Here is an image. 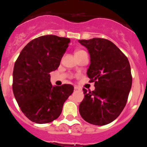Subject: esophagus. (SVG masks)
Wrapping results in <instances>:
<instances>
[{
  "instance_id": "34e87169",
  "label": "esophagus",
  "mask_w": 147,
  "mask_h": 147,
  "mask_svg": "<svg viewBox=\"0 0 147 147\" xmlns=\"http://www.w3.org/2000/svg\"><path fill=\"white\" fill-rule=\"evenodd\" d=\"M74 89H75V90H80V89H81V88H80V87H78V86H74Z\"/></svg>"
}]
</instances>
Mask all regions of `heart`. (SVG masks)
Masks as SVG:
<instances>
[{
  "label": "heart",
  "instance_id": "heart-1",
  "mask_svg": "<svg viewBox=\"0 0 147 147\" xmlns=\"http://www.w3.org/2000/svg\"><path fill=\"white\" fill-rule=\"evenodd\" d=\"M84 51L82 50H80V49H77V50H76L75 51V54H79V53H84Z\"/></svg>",
  "mask_w": 147,
  "mask_h": 147
}]
</instances>
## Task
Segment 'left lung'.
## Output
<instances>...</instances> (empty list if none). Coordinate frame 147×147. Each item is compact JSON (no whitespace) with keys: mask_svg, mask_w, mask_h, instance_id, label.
Here are the masks:
<instances>
[{"mask_svg":"<svg viewBox=\"0 0 147 147\" xmlns=\"http://www.w3.org/2000/svg\"><path fill=\"white\" fill-rule=\"evenodd\" d=\"M90 56L87 76L95 82V89H84L79 113L88 123L108 124L123 111L131 88L132 77L129 60L119 49L104 38L78 40Z\"/></svg>","mask_w":147,"mask_h":147,"instance_id":"8db88e82","label":"left lung"}]
</instances>
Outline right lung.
I'll return each instance as SVG.
<instances>
[{
  "label": "right lung",
  "mask_w": 147,
  "mask_h": 147,
  "mask_svg": "<svg viewBox=\"0 0 147 147\" xmlns=\"http://www.w3.org/2000/svg\"><path fill=\"white\" fill-rule=\"evenodd\" d=\"M70 38L47 35L29 42L20 53L13 72V91L24 115L37 123L56 119L74 91L71 84L51 83L50 73L60 65Z\"/></svg>",
  "instance_id": "right-lung-1"
}]
</instances>
